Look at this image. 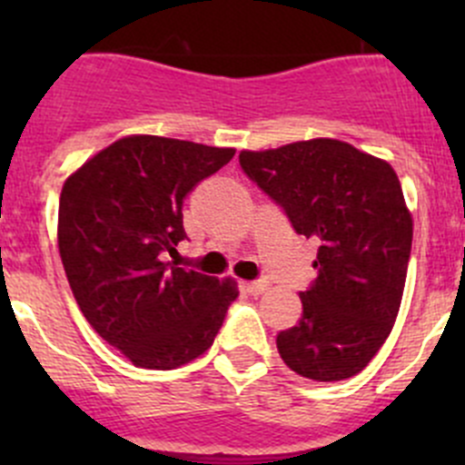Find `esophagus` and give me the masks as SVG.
Returning a JSON list of instances; mask_svg holds the SVG:
<instances>
[{"instance_id": "34e87169", "label": "esophagus", "mask_w": 465, "mask_h": 465, "mask_svg": "<svg viewBox=\"0 0 465 465\" xmlns=\"http://www.w3.org/2000/svg\"><path fill=\"white\" fill-rule=\"evenodd\" d=\"M242 288L247 290L250 294H262L267 290V283H262V281H250V283H242Z\"/></svg>"}]
</instances>
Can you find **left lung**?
I'll list each match as a JSON object with an SVG mask.
<instances>
[{
  "instance_id": "left-lung-1",
  "label": "left lung",
  "mask_w": 465,
  "mask_h": 465,
  "mask_svg": "<svg viewBox=\"0 0 465 465\" xmlns=\"http://www.w3.org/2000/svg\"><path fill=\"white\" fill-rule=\"evenodd\" d=\"M241 166L320 242L302 320L276 335L281 358L317 382L353 378L391 332L405 290L414 223L396 171L328 137L241 150Z\"/></svg>"
}]
</instances>
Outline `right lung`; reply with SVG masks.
<instances>
[{
	"mask_svg": "<svg viewBox=\"0 0 465 465\" xmlns=\"http://www.w3.org/2000/svg\"><path fill=\"white\" fill-rule=\"evenodd\" d=\"M233 148L130 134L64 180L58 250L78 308L134 367L171 371L204 353L238 297L233 279L171 265L184 198Z\"/></svg>",
	"mask_w": 465,
	"mask_h": 465,
	"instance_id": "obj_1",
	"label": "right lung"
}]
</instances>
